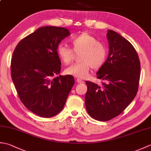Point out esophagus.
I'll return each instance as SVG.
<instances>
[{
  "label": "esophagus",
  "instance_id": "34e87169",
  "mask_svg": "<svg viewBox=\"0 0 151 151\" xmlns=\"http://www.w3.org/2000/svg\"><path fill=\"white\" fill-rule=\"evenodd\" d=\"M76 81H77L78 83H84V81H83L82 80L80 79V78H77V80H76Z\"/></svg>",
  "mask_w": 151,
  "mask_h": 151
}]
</instances>
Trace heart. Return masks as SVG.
<instances>
[{
    "label": "heart",
    "instance_id": "obj_1",
    "mask_svg": "<svg viewBox=\"0 0 151 151\" xmlns=\"http://www.w3.org/2000/svg\"><path fill=\"white\" fill-rule=\"evenodd\" d=\"M70 43L75 53L81 52L80 60L82 62L67 67L65 70L67 75L85 78L91 67L97 69L105 63L107 58L106 48L92 35L82 32L70 38ZM56 50L61 62L65 65H69L75 58L73 51L65 44H59Z\"/></svg>",
    "mask_w": 151,
    "mask_h": 151
}]
</instances>
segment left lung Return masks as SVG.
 <instances>
[{
  "label": "left lung",
  "mask_w": 151,
  "mask_h": 151,
  "mask_svg": "<svg viewBox=\"0 0 151 151\" xmlns=\"http://www.w3.org/2000/svg\"><path fill=\"white\" fill-rule=\"evenodd\" d=\"M108 58L99 69L97 78L102 86L86 81L85 104L95 119L107 121L121 114L131 103L138 90L140 62L136 49L129 41L108 30Z\"/></svg>",
  "instance_id": "obj_1"
}]
</instances>
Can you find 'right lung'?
I'll use <instances>...</instances> for the list:
<instances>
[{
  "label": "right lung",
  "mask_w": 151,
  "mask_h": 151,
  "mask_svg": "<svg viewBox=\"0 0 151 151\" xmlns=\"http://www.w3.org/2000/svg\"><path fill=\"white\" fill-rule=\"evenodd\" d=\"M70 35L65 28L44 27L23 38L11 61V75L21 101L40 117L49 118L62 111L75 84L71 75L60 74L57 47Z\"/></svg>",
  "instance_id": "1"
}]
</instances>
